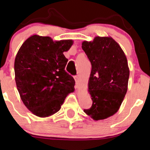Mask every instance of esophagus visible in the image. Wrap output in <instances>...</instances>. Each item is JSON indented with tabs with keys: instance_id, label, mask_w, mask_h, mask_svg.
Listing matches in <instances>:
<instances>
[{
	"instance_id": "obj_1",
	"label": "esophagus",
	"mask_w": 150,
	"mask_h": 150,
	"mask_svg": "<svg viewBox=\"0 0 150 150\" xmlns=\"http://www.w3.org/2000/svg\"><path fill=\"white\" fill-rule=\"evenodd\" d=\"M74 79H75V82H76V83L79 82V77L77 76V75L74 77Z\"/></svg>"
}]
</instances>
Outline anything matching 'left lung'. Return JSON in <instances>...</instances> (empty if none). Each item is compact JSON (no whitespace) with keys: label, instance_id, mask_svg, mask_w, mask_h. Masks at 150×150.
Here are the masks:
<instances>
[{"label":"left lung","instance_id":"left-lung-1","mask_svg":"<svg viewBox=\"0 0 150 150\" xmlns=\"http://www.w3.org/2000/svg\"><path fill=\"white\" fill-rule=\"evenodd\" d=\"M81 48L92 65L88 87L93 104L83 112L93 120H103L119 110L127 93L129 70L126 56L110 36L83 41Z\"/></svg>","mask_w":150,"mask_h":150}]
</instances>
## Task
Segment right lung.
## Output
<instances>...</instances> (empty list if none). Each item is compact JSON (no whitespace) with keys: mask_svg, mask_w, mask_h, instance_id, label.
Returning <instances> with one entry per match:
<instances>
[{"mask_svg":"<svg viewBox=\"0 0 150 150\" xmlns=\"http://www.w3.org/2000/svg\"><path fill=\"white\" fill-rule=\"evenodd\" d=\"M72 40L53 41L33 35L25 41L14 62L15 81L23 102L39 117L58 112L67 96L75 91V81L65 71L68 59L64 52Z\"/></svg>","mask_w":150,"mask_h":150,"instance_id":"add662e5","label":"right lung"}]
</instances>
